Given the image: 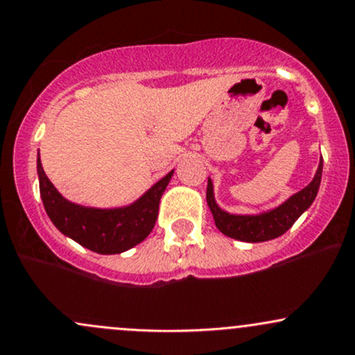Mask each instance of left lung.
I'll use <instances>...</instances> for the list:
<instances>
[{
	"instance_id": "8db88e82",
	"label": "left lung",
	"mask_w": 355,
	"mask_h": 355,
	"mask_svg": "<svg viewBox=\"0 0 355 355\" xmlns=\"http://www.w3.org/2000/svg\"><path fill=\"white\" fill-rule=\"evenodd\" d=\"M322 169L323 161H320L313 181L306 188L293 194L288 201H284L277 208L261 213V215H230V213L223 211L216 205L215 196H213V184L208 179L207 201L213 213V218H215L216 228L227 237L242 240V242H266V240L279 237L284 232H288L293 223L300 218L301 213L306 211L313 203L320 188V181H322Z\"/></svg>"
}]
</instances>
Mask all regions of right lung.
I'll return each instance as SVG.
<instances>
[{
    "instance_id": "obj_1",
    "label": "right lung",
    "mask_w": 355,
    "mask_h": 355,
    "mask_svg": "<svg viewBox=\"0 0 355 355\" xmlns=\"http://www.w3.org/2000/svg\"><path fill=\"white\" fill-rule=\"evenodd\" d=\"M40 196L52 223L64 235L98 254H120L142 242L154 228L159 203L174 171L155 182L130 207L115 209L86 208L62 198L45 176L40 157L37 159Z\"/></svg>"
}]
</instances>
